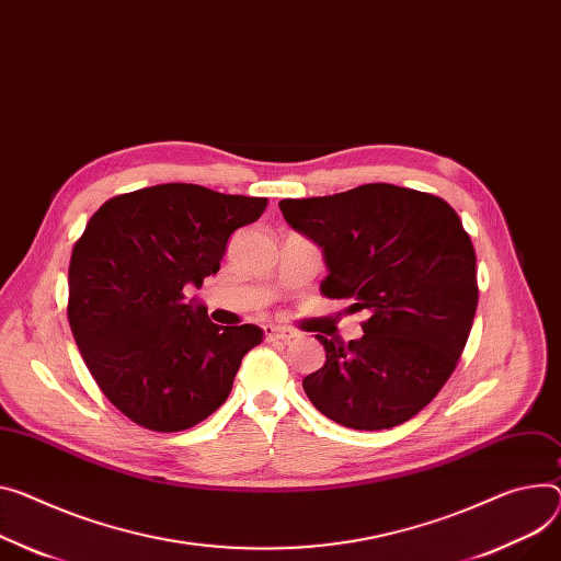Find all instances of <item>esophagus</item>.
I'll list each match as a JSON object with an SVG mask.
<instances>
[{
    "label": "esophagus",
    "instance_id": "1",
    "mask_svg": "<svg viewBox=\"0 0 561 561\" xmlns=\"http://www.w3.org/2000/svg\"><path fill=\"white\" fill-rule=\"evenodd\" d=\"M265 339H267V341H291V339H296V332H291V330H287V328L267 325V328H265Z\"/></svg>",
    "mask_w": 561,
    "mask_h": 561
}]
</instances>
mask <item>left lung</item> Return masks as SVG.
Masks as SVG:
<instances>
[{"label": "left lung", "mask_w": 561, "mask_h": 561, "mask_svg": "<svg viewBox=\"0 0 561 561\" xmlns=\"http://www.w3.org/2000/svg\"><path fill=\"white\" fill-rule=\"evenodd\" d=\"M283 218L325 255L321 294L351 298L364 336L317 334L325 364L310 402L359 431L398 426L434 400L465 351L479 306L477 251L440 197L393 184L283 199Z\"/></svg>", "instance_id": "left-lung-1"}]
</instances>
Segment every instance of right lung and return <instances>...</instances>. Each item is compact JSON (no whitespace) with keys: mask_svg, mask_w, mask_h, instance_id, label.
Here are the masks:
<instances>
[{"mask_svg":"<svg viewBox=\"0 0 561 561\" xmlns=\"http://www.w3.org/2000/svg\"><path fill=\"white\" fill-rule=\"evenodd\" d=\"M267 197L159 184L107 199L76 240L67 319L103 396L144 428L172 434L231 393L257 325H215L186 287L220 270L231 233Z\"/></svg>","mask_w":561,"mask_h":561,"instance_id":"right-lung-1","label":"right lung"}]
</instances>
